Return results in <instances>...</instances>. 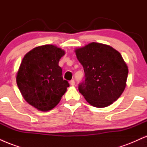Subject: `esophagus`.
<instances>
[{
    "label": "esophagus",
    "instance_id": "34e87169",
    "mask_svg": "<svg viewBox=\"0 0 147 147\" xmlns=\"http://www.w3.org/2000/svg\"><path fill=\"white\" fill-rule=\"evenodd\" d=\"M70 84L71 86H75V80H74V79H72L71 81H70Z\"/></svg>",
    "mask_w": 147,
    "mask_h": 147
}]
</instances>
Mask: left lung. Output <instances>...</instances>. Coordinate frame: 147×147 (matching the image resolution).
<instances>
[{
  "instance_id": "8db88e82",
  "label": "left lung",
  "mask_w": 147,
  "mask_h": 147,
  "mask_svg": "<svg viewBox=\"0 0 147 147\" xmlns=\"http://www.w3.org/2000/svg\"><path fill=\"white\" fill-rule=\"evenodd\" d=\"M85 73L79 91L90 105L104 108L120 97L126 85L129 70L119 52L110 45L89 43L75 50Z\"/></svg>"
}]
</instances>
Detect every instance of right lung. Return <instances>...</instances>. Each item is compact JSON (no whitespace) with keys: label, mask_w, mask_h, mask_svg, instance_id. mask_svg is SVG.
Segmentation results:
<instances>
[{"label":"right lung","mask_w":147,"mask_h":147,"mask_svg":"<svg viewBox=\"0 0 147 147\" xmlns=\"http://www.w3.org/2000/svg\"><path fill=\"white\" fill-rule=\"evenodd\" d=\"M65 51L53 45L38 46L23 57L16 83L28 104L41 111L55 108L70 86L59 65Z\"/></svg>","instance_id":"add662e5"}]
</instances>
